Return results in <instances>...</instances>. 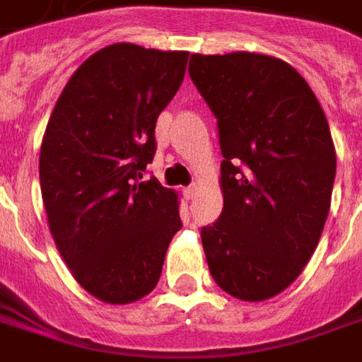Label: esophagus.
<instances>
[{"label": "esophagus", "mask_w": 362, "mask_h": 362, "mask_svg": "<svg viewBox=\"0 0 362 362\" xmlns=\"http://www.w3.org/2000/svg\"><path fill=\"white\" fill-rule=\"evenodd\" d=\"M196 194H198V186H196V184H192V186H188V188H184V196H186V199H194L196 198Z\"/></svg>", "instance_id": "34e87169"}]
</instances>
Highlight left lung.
Returning a JSON list of instances; mask_svg holds the SVG:
<instances>
[{"label": "left lung", "instance_id": "left-lung-1", "mask_svg": "<svg viewBox=\"0 0 362 362\" xmlns=\"http://www.w3.org/2000/svg\"><path fill=\"white\" fill-rule=\"evenodd\" d=\"M189 76L214 111L223 209L202 229L217 286L245 302L284 292L312 259L331 206L335 146L300 72L260 52L192 54Z\"/></svg>", "mask_w": 362, "mask_h": 362}]
</instances>
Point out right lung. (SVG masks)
Wrapping results in <instances>:
<instances>
[{"mask_svg":"<svg viewBox=\"0 0 362 362\" xmlns=\"http://www.w3.org/2000/svg\"><path fill=\"white\" fill-rule=\"evenodd\" d=\"M188 54L110 45L70 76L50 113L39 156L50 235L76 282L105 304L153 292L182 227L178 194L143 173Z\"/></svg>","mask_w":362,"mask_h":362,"instance_id":"right-lung-1","label":"right lung"}]
</instances>
